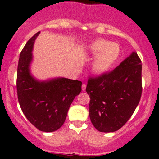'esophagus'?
Instances as JSON below:
<instances>
[{"instance_id":"obj_1","label":"esophagus","mask_w":159,"mask_h":159,"mask_svg":"<svg viewBox=\"0 0 159 159\" xmlns=\"http://www.w3.org/2000/svg\"><path fill=\"white\" fill-rule=\"evenodd\" d=\"M86 87H87V85H86L85 84H83V85H82V90H83V91H85Z\"/></svg>"}]
</instances>
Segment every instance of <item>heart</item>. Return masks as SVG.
<instances>
[{"mask_svg": "<svg viewBox=\"0 0 159 159\" xmlns=\"http://www.w3.org/2000/svg\"><path fill=\"white\" fill-rule=\"evenodd\" d=\"M88 51L95 55L92 62V69L98 74L109 70L120 56V47L117 43L104 39H98L89 44Z\"/></svg>", "mask_w": 159, "mask_h": 159, "instance_id": "b5f03b06", "label": "heart"}]
</instances>
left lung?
I'll list each match as a JSON object with an SVG mask.
<instances>
[{
	"label": "left lung",
	"instance_id": "obj_1",
	"mask_svg": "<svg viewBox=\"0 0 159 159\" xmlns=\"http://www.w3.org/2000/svg\"><path fill=\"white\" fill-rule=\"evenodd\" d=\"M141 61L133 52L109 73L89 78V115L98 131H117L132 116L141 97Z\"/></svg>",
	"mask_w": 159,
	"mask_h": 159
}]
</instances>
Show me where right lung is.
<instances>
[{"label": "right lung", "mask_w": 159, "mask_h": 159, "mask_svg": "<svg viewBox=\"0 0 159 159\" xmlns=\"http://www.w3.org/2000/svg\"><path fill=\"white\" fill-rule=\"evenodd\" d=\"M40 33H37L27 41L19 55L16 81L18 100L23 114L37 129L54 132L64 124L72 101L82 90V82L67 78L39 81L32 76V51Z\"/></svg>", "instance_id": "1"}]
</instances>
